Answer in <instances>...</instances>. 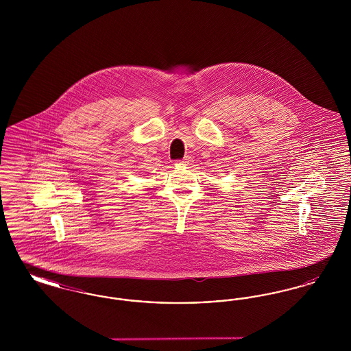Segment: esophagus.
Instances as JSON below:
<instances>
[{
    "mask_svg": "<svg viewBox=\"0 0 351 351\" xmlns=\"http://www.w3.org/2000/svg\"><path fill=\"white\" fill-rule=\"evenodd\" d=\"M192 162V158L191 156H185L182 160H179V165H184V166H188L189 163Z\"/></svg>",
    "mask_w": 351,
    "mask_h": 351,
    "instance_id": "esophagus-1",
    "label": "esophagus"
}]
</instances>
